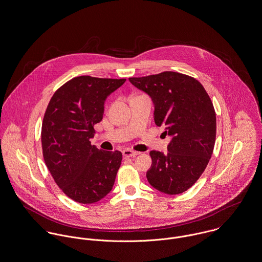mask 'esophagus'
<instances>
[{
  "label": "esophagus",
  "instance_id": "1",
  "mask_svg": "<svg viewBox=\"0 0 262 262\" xmlns=\"http://www.w3.org/2000/svg\"><path fill=\"white\" fill-rule=\"evenodd\" d=\"M122 155L124 158H135L136 156L139 155L138 151H135V150H132V149H124L122 151Z\"/></svg>",
  "mask_w": 262,
  "mask_h": 262
}]
</instances>
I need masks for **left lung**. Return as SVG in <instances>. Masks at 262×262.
<instances>
[{
    "instance_id": "1",
    "label": "left lung",
    "mask_w": 262,
    "mask_h": 262,
    "mask_svg": "<svg viewBox=\"0 0 262 262\" xmlns=\"http://www.w3.org/2000/svg\"><path fill=\"white\" fill-rule=\"evenodd\" d=\"M129 81L146 93L155 104V121L172 139L168 152L151 150L146 179L167 194H180L201 178L213 152L215 111L202 83L177 72H162Z\"/></svg>"
}]
</instances>
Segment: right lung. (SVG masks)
Returning <instances> with one entry per match:
<instances>
[{"instance_id":"add662e5","label":"right lung","mask_w":262,"mask_h":262,"mask_svg":"<svg viewBox=\"0 0 262 262\" xmlns=\"http://www.w3.org/2000/svg\"><path fill=\"white\" fill-rule=\"evenodd\" d=\"M125 79L76 77L59 88L41 124L45 163L62 192L75 202H99L113 188L121 166V151L92 145L95 124L102 120L106 97Z\"/></svg>"}]
</instances>
